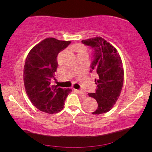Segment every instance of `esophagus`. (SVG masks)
<instances>
[{"instance_id": "obj_1", "label": "esophagus", "mask_w": 152, "mask_h": 152, "mask_svg": "<svg viewBox=\"0 0 152 152\" xmlns=\"http://www.w3.org/2000/svg\"><path fill=\"white\" fill-rule=\"evenodd\" d=\"M77 92L80 93V95H85V94H86V93H85L83 90H77Z\"/></svg>"}]
</instances>
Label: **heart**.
I'll return each mask as SVG.
<instances>
[{
  "label": "heart",
  "instance_id": "obj_1",
  "mask_svg": "<svg viewBox=\"0 0 152 152\" xmlns=\"http://www.w3.org/2000/svg\"><path fill=\"white\" fill-rule=\"evenodd\" d=\"M77 53H82V52L86 53V48L84 46H80L77 49Z\"/></svg>",
  "mask_w": 152,
  "mask_h": 152
}]
</instances>
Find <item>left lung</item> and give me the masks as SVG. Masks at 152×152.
I'll list each match as a JSON object with an SVG mask.
<instances>
[{"label": "left lung", "mask_w": 152, "mask_h": 152, "mask_svg": "<svg viewBox=\"0 0 152 152\" xmlns=\"http://www.w3.org/2000/svg\"><path fill=\"white\" fill-rule=\"evenodd\" d=\"M84 44L94 48V60L91 68L97 72L95 93L88 96L96 99L98 107L92 114L99 115L109 111L115 104L123 86L124 69L121 57L113 45L101 37L82 40Z\"/></svg>", "instance_id": "left-lung-1"}]
</instances>
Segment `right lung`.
Wrapping results in <instances>:
<instances>
[{"label": "right lung", "instance_id": "right-lung-1", "mask_svg": "<svg viewBox=\"0 0 152 152\" xmlns=\"http://www.w3.org/2000/svg\"><path fill=\"white\" fill-rule=\"evenodd\" d=\"M70 43L69 41L50 37L33 47L27 56L23 69L26 93L33 105L45 113L61 111L66 97L72 91L51 84L58 66V53Z\"/></svg>", "mask_w": 152, "mask_h": 152}]
</instances>
